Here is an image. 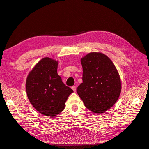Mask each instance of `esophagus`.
Instances as JSON below:
<instances>
[{
  "mask_svg": "<svg viewBox=\"0 0 149 149\" xmlns=\"http://www.w3.org/2000/svg\"><path fill=\"white\" fill-rule=\"evenodd\" d=\"M71 89L73 90L74 92H76V86H73L71 87Z\"/></svg>",
  "mask_w": 149,
  "mask_h": 149,
  "instance_id": "34e87169",
  "label": "esophagus"
}]
</instances>
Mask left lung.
<instances>
[{
	"label": "left lung",
	"mask_w": 149,
	"mask_h": 149,
	"mask_svg": "<svg viewBox=\"0 0 149 149\" xmlns=\"http://www.w3.org/2000/svg\"><path fill=\"white\" fill-rule=\"evenodd\" d=\"M83 83L76 91L86 108L96 114L105 112L118 101L121 81L110 58L100 52H91L81 58Z\"/></svg>",
	"instance_id": "8db88e82"
}]
</instances>
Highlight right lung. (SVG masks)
Returning <instances> with one entry per match:
<instances>
[{
    "instance_id": "right-lung-1",
    "label": "right lung",
    "mask_w": 149,
    "mask_h": 149,
    "mask_svg": "<svg viewBox=\"0 0 149 149\" xmlns=\"http://www.w3.org/2000/svg\"><path fill=\"white\" fill-rule=\"evenodd\" d=\"M58 61L45 57L33 68L26 80L29 100L40 114L55 117L63 111L65 102L73 92L62 82L57 73Z\"/></svg>"
}]
</instances>
